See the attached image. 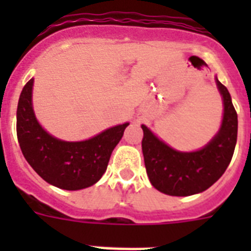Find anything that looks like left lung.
I'll return each instance as SVG.
<instances>
[{
    "instance_id": "obj_1",
    "label": "left lung",
    "mask_w": 251,
    "mask_h": 251,
    "mask_svg": "<svg viewBox=\"0 0 251 251\" xmlns=\"http://www.w3.org/2000/svg\"><path fill=\"white\" fill-rule=\"evenodd\" d=\"M224 101L222 127L212 141L195 152H179L157 139L142 125V151L152 186L175 197H187L207 190L229 165L237 142V112L226 87L216 79Z\"/></svg>"
}]
</instances>
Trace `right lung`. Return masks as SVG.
I'll return each instance as SVG.
<instances>
[{"instance_id":"add662e5","label":"right lung","mask_w":251,"mask_h":251,"mask_svg":"<svg viewBox=\"0 0 251 251\" xmlns=\"http://www.w3.org/2000/svg\"><path fill=\"white\" fill-rule=\"evenodd\" d=\"M32 84L22 90L17 109V137L22 153L33 171L53 186L80 190L101 178L110 155L121 141L127 122L83 142H65L52 137L37 122L32 109Z\"/></svg>"}]
</instances>
